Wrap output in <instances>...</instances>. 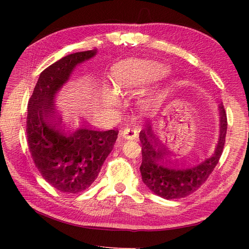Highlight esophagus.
Returning <instances> with one entry per match:
<instances>
[{"mask_svg": "<svg viewBox=\"0 0 249 249\" xmlns=\"http://www.w3.org/2000/svg\"><path fill=\"white\" fill-rule=\"evenodd\" d=\"M120 135H122V137L125 140H135V139H137V137H138L137 131L130 129V127L124 129L122 133H120Z\"/></svg>", "mask_w": 249, "mask_h": 249, "instance_id": "obj_1", "label": "esophagus"}]
</instances>
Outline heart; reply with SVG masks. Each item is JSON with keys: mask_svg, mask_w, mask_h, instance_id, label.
Here are the masks:
<instances>
[{"mask_svg": "<svg viewBox=\"0 0 249 249\" xmlns=\"http://www.w3.org/2000/svg\"><path fill=\"white\" fill-rule=\"evenodd\" d=\"M169 70L158 62H141L120 67L114 72L115 87L122 91L136 92L167 76Z\"/></svg>", "mask_w": 249, "mask_h": 249, "instance_id": "heart-1", "label": "heart"}]
</instances>
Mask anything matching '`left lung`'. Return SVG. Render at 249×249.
Returning <instances> with one entry per match:
<instances>
[{"mask_svg": "<svg viewBox=\"0 0 249 249\" xmlns=\"http://www.w3.org/2000/svg\"><path fill=\"white\" fill-rule=\"evenodd\" d=\"M219 110V137L214 153L208 159L193 166H179L165 157L164 149L153 136L152 125L146 124L139 138L142 144L140 172L148 189L165 199H178L187 196L206 182L222 154L228 122L223 105Z\"/></svg>", "mask_w": 249, "mask_h": 249, "instance_id": "8db88e82", "label": "left lung"}]
</instances>
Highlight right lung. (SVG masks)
Returning <instances> with one entry per match:
<instances>
[{
	"mask_svg": "<svg viewBox=\"0 0 249 249\" xmlns=\"http://www.w3.org/2000/svg\"><path fill=\"white\" fill-rule=\"evenodd\" d=\"M97 54V50L73 53L44 70L29 100L27 137L30 153L42 178L66 193L90 187L111 153L118 132H100L87 124L71 126L56 112V94L76 67Z\"/></svg>",
	"mask_w": 249,
	"mask_h": 249,
	"instance_id": "add662e5",
	"label": "right lung"
}]
</instances>
